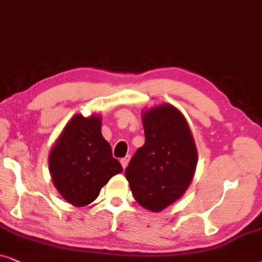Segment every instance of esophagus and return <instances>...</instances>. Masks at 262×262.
<instances>
[{
	"label": "esophagus",
	"mask_w": 262,
	"mask_h": 262,
	"mask_svg": "<svg viewBox=\"0 0 262 262\" xmlns=\"http://www.w3.org/2000/svg\"><path fill=\"white\" fill-rule=\"evenodd\" d=\"M129 160H130V156H125L124 158L121 159V164H122V166H123V169H125V167H127Z\"/></svg>",
	"instance_id": "esophagus-1"
}]
</instances>
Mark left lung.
<instances>
[{
    "label": "left lung",
    "instance_id": "8db88e82",
    "mask_svg": "<svg viewBox=\"0 0 262 262\" xmlns=\"http://www.w3.org/2000/svg\"><path fill=\"white\" fill-rule=\"evenodd\" d=\"M141 117L146 140L132 157L125 179L135 200L158 213L190 186L198 151L186 117L171 104L149 107Z\"/></svg>",
    "mask_w": 262,
    "mask_h": 262
}]
</instances>
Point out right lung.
Listing matches in <instances>:
<instances>
[{"instance_id": "add662e5", "label": "right lung", "mask_w": 262, "mask_h": 262, "mask_svg": "<svg viewBox=\"0 0 262 262\" xmlns=\"http://www.w3.org/2000/svg\"><path fill=\"white\" fill-rule=\"evenodd\" d=\"M49 171L61 196L82 207L98 198L111 177L123 171L102 135V117L73 116L49 153Z\"/></svg>"}]
</instances>
